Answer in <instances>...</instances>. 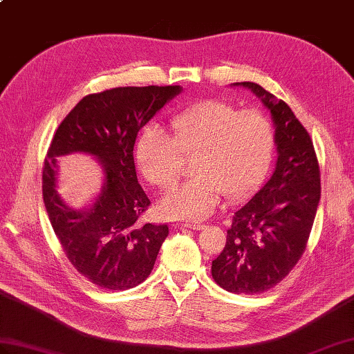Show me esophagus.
I'll use <instances>...</instances> for the list:
<instances>
[{"label": "esophagus", "instance_id": "1", "mask_svg": "<svg viewBox=\"0 0 354 354\" xmlns=\"http://www.w3.org/2000/svg\"><path fill=\"white\" fill-rule=\"evenodd\" d=\"M182 227L189 228V230H195V231L204 228L203 223H198V222H186V223H182Z\"/></svg>", "mask_w": 354, "mask_h": 354}]
</instances>
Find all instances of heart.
<instances>
[{"instance_id":"obj_1","label":"heart","mask_w":354,"mask_h":354,"mask_svg":"<svg viewBox=\"0 0 354 354\" xmlns=\"http://www.w3.org/2000/svg\"><path fill=\"white\" fill-rule=\"evenodd\" d=\"M273 150V126L261 111L204 100L178 112L168 136L153 127L145 131L135 158L142 177L160 191L177 183L185 160H195L196 178L163 198L160 212L172 219L203 221L223 195L228 201L251 195L270 168Z\"/></svg>"}]
</instances>
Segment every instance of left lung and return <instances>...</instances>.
Segmentation results:
<instances>
[{"instance_id":"8db88e82","label":"left lung","mask_w":354,"mask_h":354,"mask_svg":"<svg viewBox=\"0 0 354 354\" xmlns=\"http://www.w3.org/2000/svg\"><path fill=\"white\" fill-rule=\"evenodd\" d=\"M234 85L270 111L278 160L266 185L232 214L212 277L234 295H258L286 278L305 252L322 195L320 167L311 136L286 102L255 82Z\"/></svg>"}]
</instances>
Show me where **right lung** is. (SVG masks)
I'll use <instances>...</instances> for the list:
<instances>
[{
  "label": "right lung",
  "mask_w": 354,
  "mask_h": 354,
  "mask_svg": "<svg viewBox=\"0 0 354 354\" xmlns=\"http://www.w3.org/2000/svg\"><path fill=\"white\" fill-rule=\"evenodd\" d=\"M182 91L168 87H117L85 96L68 112L50 141L41 191L50 225L68 261L105 290H127L147 279L168 225L138 221L150 205L138 183L133 145L138 132ZM73 151L102 163L106 182L90 209L73 211L56 192L55 157Z\"/></svg>",
  "instance_id": "add662e5"
}]
</instances>
